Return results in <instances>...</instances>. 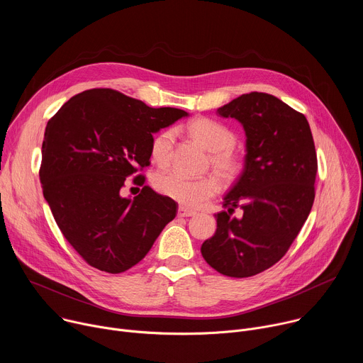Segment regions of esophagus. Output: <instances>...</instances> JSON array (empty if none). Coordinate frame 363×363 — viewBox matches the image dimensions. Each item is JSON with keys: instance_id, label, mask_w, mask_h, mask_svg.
<instances>
[{"instance_id": "1", "label": "esophagus", "mask_w": 363, "mask_h": 363, "mask_svg": "<svg viewBox=\"0 0 363 363\" xmlns=\"http://www.w3.org/2000/svg\"><path fill=\"white\" fill-rule=\"evenodd\" d=\"M195 216H196V213L186 210V208H184V206H179L178 208V217H195Z\"/></svg>"}]
</instances>
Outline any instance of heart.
<instances>
[{
	"label": "heart",
	"instance_id": "obj_1",
	"mask_svg": "<svg viewBox=\"0 0 363 363\" xmlns=\"http://www.w3.org/2000/svg\"><path fill=\"white\" fill-rule=\"evenodd\" d=\"M188 136L203 150L210 152L208 167L224 184L234 182L242 171V160L234 150L235 135L216 121L198 118L186 125ZM174 147V132L164 130L155 135L150 143V157L158 165H167ZM153 186L162 195L179 202L186 208H198L218 192L213 177L186 178L177 171H164L153 177Z\"/></svg>",
	"mask_w": 363,
	"mask_h": 363
}]
</instances>
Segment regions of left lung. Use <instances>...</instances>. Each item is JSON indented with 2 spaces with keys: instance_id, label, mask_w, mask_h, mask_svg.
<instances>
[{
  "instance_id": "obj_1",
  "label": "left lung",
  "mask_w": 363,
  "mask_h": 363,
  "mask_svg": "<svg viewBox=\"0 0 363 363\" xmlns=\"http://www.w3.org/2000/svg\"><path fill=\"white\" fill-rule=\"evenodd\" d=\"M245 132L244 169L216 214L217 231L202 257L228 277H251L287 252L315 201L318 157L308 122L280 99L251 91L217 109ZM235 208L243 210L238 219Z\"/></svg>"
}]
</instances>
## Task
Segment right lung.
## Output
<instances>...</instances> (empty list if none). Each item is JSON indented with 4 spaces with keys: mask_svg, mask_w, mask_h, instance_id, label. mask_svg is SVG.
I'll list each match as a JSON object with an SVG mask.
<instances>
[{
    "mask_svg": "<svg viewBox=\"0 0 363 363\" xmlns=\"http://www.w3.org/2000/svg\"><path fill=\"white\" fill-rule=\"evenodd\" d=\"M185 116L113 89H90L48 121L43 195L65 238L91 267L112 274L129 270L175 218V201L147 185L135 198L121 191L128 177L150 164L152 135ZM133 182L143 185L145 177Z\"/></svg>",
    "mask_w": 363,
    "mask_h": 363,
    "instance_id": "right-lung-1",
    "label": "right lung"
}]
</instances>
